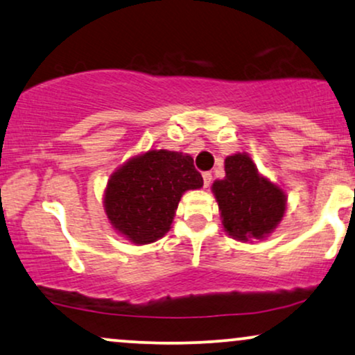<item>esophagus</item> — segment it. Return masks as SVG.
<instances>
[{
  "instance_id": "obj_1",
  "label": "esophagus",
  "mask_w": 355,
  "mask_h": 355,
  "mask_svg": "<svg viewBox=\"0 0 355 355\" xmlns=\"http://www.w3.org/2000/svg\"><path fill=\"white\" fill-rule=\"evenodd\" d=\"M211 180H213V175H211L209 172H205L203 173V185H205V188H208L211 185Z\"/></svg>"
}]
</instances>
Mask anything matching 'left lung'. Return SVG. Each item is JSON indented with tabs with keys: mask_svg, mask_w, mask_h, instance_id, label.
Listing matches in <instances>:
<instances>
[{
	"mask_svg": "<svg viewBox=\"0 0 355 355\" xmlns=\"http://www.w3.org/2000/svg\"><path fill=\"white\" fill-rule=\"evenodd\" d=\"M224 170L226 177L211 187L224 231L232 239L244 242L267 237L285 214V191L262 177L245 152L226 157Z\"/></svg>",
	"mask_w": 355,
	"mask_h": 355,
	"instance_id": "8db88e82",
	"label": "left lung"
}]
</instances>
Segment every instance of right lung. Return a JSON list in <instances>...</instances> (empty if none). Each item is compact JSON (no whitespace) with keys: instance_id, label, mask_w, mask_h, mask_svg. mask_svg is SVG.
Wrapping results in <instances>:
<instances>
[{"instance_id":"1","label":"right lung","mask_w":355,"mask_h":355,"mask_svg":"<svg viewBox=\"0 0 355 355\" xmlns=\"http://www.w3.org/2000/svg\"><path fill=\"white\" fill-rule=\"evenodd\" d=\"M203 187L188 154L147 150L121 165L107 180L105 211L114 231L134 244H150L167 234L187 190Z\"/></svg>"}]
</instances>
